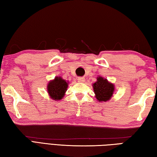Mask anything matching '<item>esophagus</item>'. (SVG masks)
Here are the masks:
<instances>
[{"label":"esophagus","instance_id":"34e87169","mask_svg":"<svg viewBox=\"0 0 157 157\" xmlns=\"http://www.w3.org/2000/svg\"><path fill=\"white\" fill-rule=\"evenodd\" d=\"M78 81L79 82H83L85 81V78L83 77H79L78 79Z\"/></svg>","mask_w":157,"mask_h":157}]
</instances>
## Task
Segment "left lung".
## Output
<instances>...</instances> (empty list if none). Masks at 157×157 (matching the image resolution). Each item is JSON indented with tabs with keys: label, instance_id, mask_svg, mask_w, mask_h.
Instances as JSON below:
<instances>
[{
	"label": "left lung",
	"instance_id": "obj_1",
	"mask_svg": "<svg viewBox=\"0 0 157 157\" xmlns=\"http://www.w3.org/2000/svg\"><path fill=\"white\" fill-rule=\"evenodd\" d=\"M96 98L100 102H106L111 98L114 91V85L109 82L102 76L97 78V81L93 84Z\"/></svg>",
	"mask_w": 157,
	"mask_h": 157
}]
</instances>
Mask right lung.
Listing matches in <instances>:
<instances>
[{
    "instance_id": "right-lung-1",
    "label": "right lung",
    "mask_w": 157,
    "mask_h": 157,
    "mask_svg": "<svg viewBox=\"0 0 157 157\" xmlns=\"http://www.w3.org/2000/svg\"><path fill=\"white\" fill-rule=\"evenodd\" d=\"M67 82L61 77H56L48 85V92L52 99L61 100L67 88Z\"/></svg>"
}]
</instances>
